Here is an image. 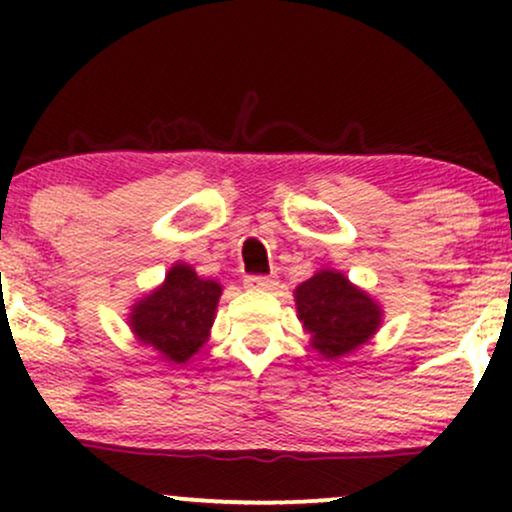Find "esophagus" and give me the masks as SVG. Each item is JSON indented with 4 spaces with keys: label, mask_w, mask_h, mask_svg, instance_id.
<instances>
[{
    "label": "esophagus",
    "mask_w": 512,
    "mask_h": 512,
    "mask_svg": "<svg viewBox=\"0 0 512 512\" xmlns=\"http://www.w3.org/2000/svg\"><path fill=\"white\" fill-rule=\"evenodd\" d=\"M276 286L274 276H264V274H250L245 276V289L252 291H269Z\"/></svg>",
    "instance_id": "34e87169"
}]
</instances>
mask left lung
Masks as SVG:
<instances>
[{
    "mask_svg": "<svg viewBox=\"0 0 512 512\" xmlns=\"http://www.w3.org/2000/svg\"><path fill=\"white\" fill-rule=\"evenodd\" d=\"M298 317L310 342L325 358L358 349L380 325V308L344 274L322 269L296 289Z\"/></svg>",
    "mask_w": 512,
    "mask_h": 512,
    "instance_id": "obj_1",
    "label": "left lung"
}]
</instances>
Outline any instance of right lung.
Masks as SVG:
<instances>
[{"label": "right lung", "instance_id": "right-lung-1", "mask_svg": "<svg viewBox=\"0 0 512 512\" xmlns=\"http://www.w3.org/2000/svg\"><path fill=\"white\" fill-rule=\"evenodd\" d=\"M221 286L199 279L187 264H175L166 284L134 305L129 325L139 342L154 346L166 361L187 363L207 342Z\"/></svg>", "mask_w": 512, "mask_h": 512}]
</instances>
